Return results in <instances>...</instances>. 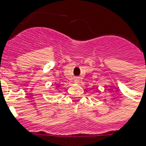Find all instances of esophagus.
<instances>
[{
    "instance_id": "34e87169",
    "label": "esophagus",
    "mask_w": 146,
    "mask_h": 146,
    "mask_svg": "<svg viewBox=\"0 0 146 146\" xmlns=\"http://www.w3.org/2000/svg\"><path fill=\"white\" fill-rule=\"evenodd\" d=\"M79 80H80L79 77H76V78H75V83H79Z\"/></svg>"
}]
</instances>
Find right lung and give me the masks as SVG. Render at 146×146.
I'll use <instances>...</instances> for the list:
<instances>
[{
  "label": "right lung",
  "mask_w": 146,
  "mask_h": 146,
  "mask_svg": "<svg viewBox=\"0 0 146 146\" xmlns=\"http://www.w3.org/2000/svg\"><path fill=\"white\" fill-rule=\"evenodd\" d=\"M61 88V86H60V84H56V85H55V89H56V90H58V89H59ZM53 94H54V92H53Z\"/></svg>",
  "instance_id": "1"
}]
</instances>
